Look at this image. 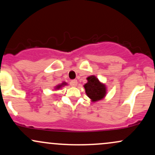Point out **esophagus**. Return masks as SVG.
I'll return each instance as SVG.
<instances>
[{
	"mask_svg": "<svg viewBox=\"0 0 155 155\" xmlns=\"http://www.w3.org/2000/svg\"><path fill=\"white\" fill-rule=\"evenodd\" d=\"M70 84L71 86L72 87H76V85H77V80H71V81H70Z\"/></svg>",
	"mask_w": 155,
	"mask_h": 155,
	"instance_id": "obj_1",
	"label": "esophagus"
}]
</instances>
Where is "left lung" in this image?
Instances as JSON below:
<instances>
[{
	"instance_id": "obj_1",
	"label": "left lung",
	"mask_w": 155,
	"mask_h": 155,
	"mask_svg": "<svg viewBox=\"0 0 155 155\" xmlns=\"http://www.w3.org/2000/svg\"><path fill=\"white\" fill-rule=\"evenodd\" d=\"M87 83L84 85L87 95L92 101H97L106 96V89L104 84L101 83L95 76H90L87 78Z\"/></svg>"
}]
</instances>
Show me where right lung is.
Returning a JSON list of instances; mask_svg holds the SVG:
<instances>
[{"label": "right lung", "instance_id": "right-lung-1", "mask_svg": "<svg viewBox=\"0 0 155 155\" xmlns=\"http://www.w3.org/2000/svg\"><path fill=\"white\" fill-rule=\"evenodd\" d=\"M64 84H65V83H63V84H60V85H58V86H57L56 89H59V88H60V87H62V86H63V85H64Z\"/></svg>", "mask_w": 155, "mask_h": 155}]
</instances>
